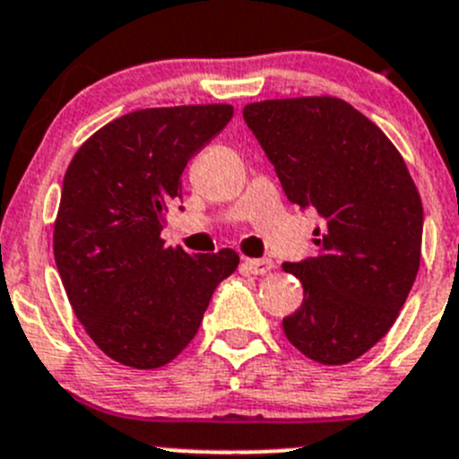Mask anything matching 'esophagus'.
Masks as SVG:
<instances>
[{"instance_id": "obj_1", "label": "esophagus", "mask_w": 459, "mask_h": 459, "mask_svg": "<svg viewBox=\"0 0 459 459\" xmlns=\"http://www.w3.org/2000/svg\"><path fill=\"white\" fill-rule=\"evenodd\" d=\"M244 269H247L248 273H253V275H264V273H269L271 269H273V262H271L269 257H260V260L247 257V260H244Z\"/></svg>"}]
</instances>
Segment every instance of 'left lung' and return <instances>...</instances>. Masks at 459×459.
<instances>
[{"mask_svg":"<svg viewBox=\"0 0 459 459\" xmlns=\"http://www.w3.org/2000/svg\"><path fill=\"white\" fill-rule=\"evenodd\" d=\"M242 114L289 202L323 220L316 255L282 264L305 289L284 333L311 361H354L388 333L420 271L415 181L388 136L345 100H262Z\"/></svg>","mask_w":459,"mask_h":459,"instance_id":"1","label":"left lung"}]
</instances>
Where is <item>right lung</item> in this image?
I'll return each mask as SVG.
<instances>
[{
    "instance_id": "1",
    "label": "right lung",
    "mask_w": 459,
    "mask_h": 459,
    "mask_svg": "<svg viewBox=\"0 0 459 459\" xmlns=\"http://www.w3.org/2000/svg\"><path fill=\"white\" fill-rule=\"evenodd\" d=\"M233 118L230 105L139 109L84 141L53 230L57 273L98 348L136 370L170 363L202 325L238 253L190 255L161 239L181 172Z\"/></svg>"
}]
</instances>
